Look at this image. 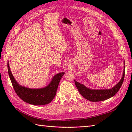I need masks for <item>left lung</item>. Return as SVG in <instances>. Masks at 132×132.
<instances>
[{"instance_id":"8db88e82","label":"left lung","mask_w":132,"mask_h":132,"mask_svg":"<svg viewBox=\"0 0 132 132\" xmlns=\"http://www.w3.org/2000/svg\"><path fill=\"white\" fill-rule=\"evenodd\" d=\"M125 64V62H124ZM125 68H124V72L121 79L117 85L114 86L113 88L109 89H91L87 88L86 86H84L82 84H80L77 81L74 80L75 86L77 87L78 91L80 94L82 95L87 100H88L91 102H100L109 99L111 97L114 96L117 92L119 91L120 88L124 82V77H125Z\"/></svg>"}]
</instances>
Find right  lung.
<instances>
[{"label": "right lung", "mask_w": 132, "mask_h": 132, "mask_svg": "<svg viewBox=\"0 0 132 132\" xmlns=\"http://www.w3.org/2000/svg\"><path fill=\"white\" fill-rule=\"evenodd\" d=\"M8 74L16 94L21 99L30 104L42 105L47 104L54 99L62 77L64 72H61L53 77L52 82L46 87L40 89H30L22 87L14 79L7 63Z\"/></svg>", "instance_id": "obj_1"}]
</instances>
